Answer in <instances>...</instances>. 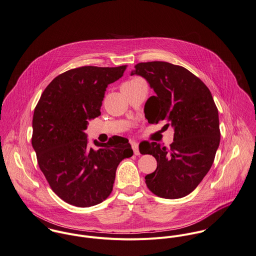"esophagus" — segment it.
<instances>
[{
    "instance_id": "34e87169",
    "label": "esophagus",
    "mask_w": 256,
    "mask_h": 256,
    "mask_svg": "<svg viewBox=\"0 0 256 256\" xmlns=\"http://www.w3.org/2000/svg\"><path fill=\"white\" fill-rule=\"evenodd\" d=\"M130 144H132V150H134V152L136 155H138L140 154V150H138V142H130Z\"/></svg>"
}]
</instances>
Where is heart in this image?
Masks as SVG:
<instances>
[{"mask_svg":"<svg viewBox=\"0 0 256 256\" xmlns=\"http://www.w3.org/2000/svg\"><path fill=\"white\" fill-rule=\"evenodd\" d=\"M136 79H138V78H136ZM132 80H134V79H132Z\"/></svg>","mask_w":256,"mask_h":256,"instance_id":"heart-1","label":"heart"}]
</instances>
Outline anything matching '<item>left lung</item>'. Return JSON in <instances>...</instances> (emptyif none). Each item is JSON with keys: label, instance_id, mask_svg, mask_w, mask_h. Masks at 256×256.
Wrapping results in <instances>:
<instances>
[{"label": "left lung", "instance_id": "obj_1", "mask_svg": "<svg viewBox=\"0 0 256 256\" xmlns=\"http://www.w3.org/2000/svg\"><path fill=\"white\" fill-rule=\"evenodd\" d=\"M134 74L146 78L155 92L144 106L148 122L165 120V126L174 128L169 148L146 144L142 154H152L157 161L156 170L146 176V186L161 198L185 197L212 165L220 140L218 108L204 82L182 66L140 62Z\"/></svg>", "mask_w": 256, "mask_h": 256}]
</instances>
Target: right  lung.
I'll use <instances>...</instances> for the list:
<instances>
[{
    "mask_svg": "<svg viewBox=\"0 0 256 256\" xmlns=\"http://www.w3.org/2000/svg\"><path fill=\"white\" fill-rule=\"evenodd\" d=\"M126 65L82 66L55 77L46 88L32 118V144L52 191L64 202L91 206L112 191L120 162L132 156L126 138L112 136L88 146V120L101 114L108 84L120 79Z\"/></svg>",
    "mask_w": 256,
    "mask_h": 256,
    "instance_id": "1",
    "label": "right lung"
}]
</instances>
